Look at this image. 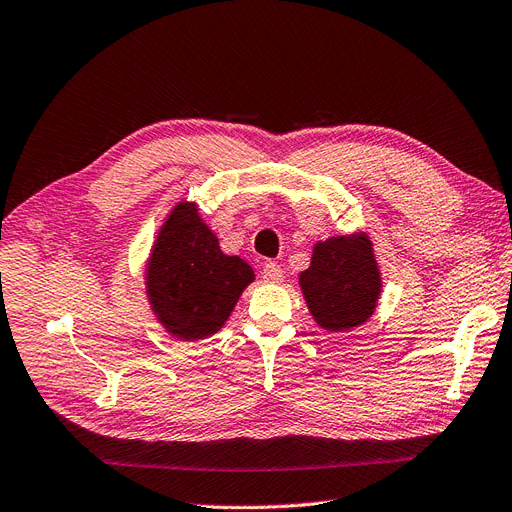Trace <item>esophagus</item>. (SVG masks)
<instances>
[{"instance_id":"obj_1","label":"esophagus","mask_w":512,"mask_h":512,"mask_svg":"<svg viewBox=\"0 0 512 512\" xmlns=\"http://www.w3.org/2000/svg\"><path fill=\"white\" fill-rule=\"evenodd\" d=\"M261 278H263V282L265 284H278V282H282V278H284V274H282V270L278 268L276 263H272V261H268L263 265V272H261Z\"/></svg>"}]
</instances>
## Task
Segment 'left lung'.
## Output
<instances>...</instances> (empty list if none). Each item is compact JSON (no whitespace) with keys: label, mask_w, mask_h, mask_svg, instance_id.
I'll list each match as a JSON object with an SVG mask.
<instances>
[{"label":"left lung","mask_w":512,"mask_h":512,"mask_svg":"<svg viewBox=\"0 0 512 512\" xmlns=\"http://www.w3.org/2000/svg\"><path fill=\"white\" fill-rule=\"evenodd\" d=\"M364 230L318 240L299 286L314 322L328 332L366 324L381 299L383 278Z\"/></svg>","instance_id":"1"}]
</instances>
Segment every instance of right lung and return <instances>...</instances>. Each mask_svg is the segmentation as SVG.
Returning <instances> with one entry per match:
<instances>
[{
    "label": "right lung",
    "mask_w": 512,
    "mask_h": 512,
    "mask_svg": "<svg viewBox=\"0 0 512 512\" xmlns=\"http://www.w3.org/2000/svg\"><path fill=\"white\" fill-rule=\"evenodd\" d=\"M253 280L247 261L221 251L217 234L194 201L169 209L144 265L152 316L180 341L217 335Z\"/></svg>",
    "instance_id": "add662e5"
}]
</instances>
